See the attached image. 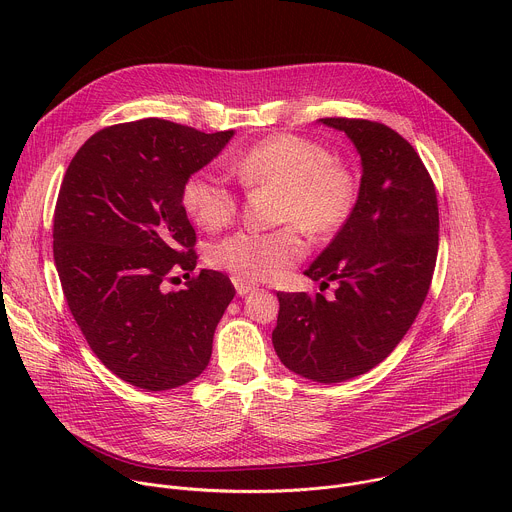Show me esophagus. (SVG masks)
<instances>
[{"label":"esophagus","instance_id":"34e87169","mask_svg":"<svg viewBox=\"0 0 512 512\" xmlns=\"http://www.w3.org/2000/svg\"><path fill=\"white\" fill-rule=\"evenodd\" d=\"M233 283H235V289H237L239 296H247L249 291L255 289V283L245 281V279H241V277H233Z\"/></svg>","mask_w":512,"mask_h":512}]
</instances>
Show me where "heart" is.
<instances>
[{
	"mask_svg": "<svg viewBox=\"0 0 512 512\" xmlns=\"http://www.w3.org/2000/svg\"><path fill=\"white\" fill-rule=\"evenodd\" d=\"M245 188H273L275 221L287 223L269 233L239 231L212 245V267L245 281L283 275L306 255L302 229L314 239L338 233L356 204L352 172L334 162L322 143L302 135H273L231 162ZM182 206L204 231H221L239 210L237 192L216 174L198 170L182 184Z\"/></svg>",
	"mask_w": 512,
	"mask_h": 512,
	"instance_id": "1",
	"label": "heart"
}]
</instances>
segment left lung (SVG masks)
<instances>
[{"mask_svg": "<svg viewBox=\"0 0 512 512\" xmlns=\"http://www.w3.org/2000/svg\"><path fill=\"white\" fill-rule=\"evenodd\" d=\"M360 154L362 178L346 225L304 271L334 298L277 291L273 348L289 371L342 383L383 362L415 322L433 277L440 212L413 145L369 119L326 117Z\"/></svg>", "mask_w": 512, "mask_h": 512, "instance_id": "8db88e82", "label": "left lung"}]
</instances>
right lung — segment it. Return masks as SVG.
<instances>
[{"label":"right lung","instance_id":"1","mask_svg":"<svg viewBox=\"0 0 512 512\" xmlns=\"http://www.w3.org/2000/svg\"><path fill=\"white\" fill-rule=\"evenodd\" d=\"M233 135L119 123L91 135L64 174L52 231L64 298L97 358L133 387L176 389L208 367L235 287L212 269L190 277L196 233L180 194ZM180 270L185 289L166 292Z\"/></svg>","mask_w":512,"mask_h":512}]
</instances>
